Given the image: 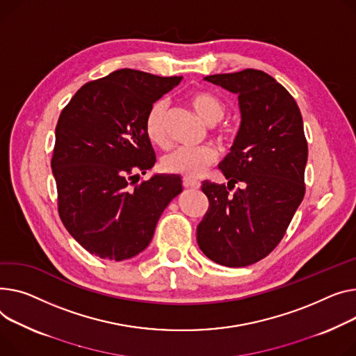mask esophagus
Segmentation results:
<instances>
[{
  "mask_svg": "<svg viewBox=\"0 0 356 356\" xmlns=\"http://www.w3.org/2000/svg\"><path fill=\"white\" fill-rule=\"evenodd\" d=\"M183 186L188 187V188H200V183L199 181L192 180V179H187V177L183 179Z\"/></svg>",
  "mask_w": 356,
  "mask_h": 356,
  "instance_id": "obj_1",
  "label": "esophagus"
}]
</instances>
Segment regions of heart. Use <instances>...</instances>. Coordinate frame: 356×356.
Listing matches in <instances>:
<instances>
[{
  "label": "heart",
  "mask_w": 356,
  "mask_h": 356,
  "mask_svg": "<svg viewBox=\"0 0 356 356\" xmlns=\"http://www.w3.org/2000/svg\"><path fill=\"white\" fill-rule=\"evenodd\" d=\"M188 104L207 126L218 124L226 114L225 103L215 94L207 91H193L188 96ZM169 107L164 100L152 104L145 118V131L153 145L165 147L169 145L168 137ZM218 161V153L213 149L188 150L179 149L163 159L164 172L179 175L187 179L202 177L209 168Z\"/></svg>",
  "instance_id": "1"
}]
</instances>
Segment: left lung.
<instances>
[{
	"label": "left lung",
	"instance_id": "obj_1",
	"mask_svg": "<svg viewBox=\"0 0 356 356\" xmlns=\"http://www.w3.org/2000/svg\"><path fill=\"white\" fill-rule=\"evenodd\" d=\"M206 81L238 94L241 127L219 169L226 184L203 181L209 209L197 245L213 262L242 268L282 241L305 196L307 143L289 91L260 70L215 74ZM234 184L240 187L233 193Z\"/></svg>",
	"mask_w": 356,
	"mask_h": 356
}]
</instances>
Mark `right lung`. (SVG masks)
I'll use <instances>...</instances> for the list:
<instances>
[{
  "instance_id": "1",
  "label": "right lung",
  "mask_w": 356,
  "mask_h": 356,
  "mask_svg": "<svg viewBox=\"0 0 356 356\" xmlns=\"http://www.w3.org/2000/svg\"><path fill=\"white\" fill-rule=\"evenodd\" d=\"M183 77L122 68L84 84L60 114L51 169L58 213L91 254L126 260L143 252L168 204L181 193L177 175H146L156 156L145 118Z\"/></svg>"
}]
</instances>
